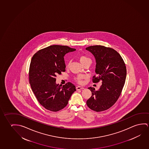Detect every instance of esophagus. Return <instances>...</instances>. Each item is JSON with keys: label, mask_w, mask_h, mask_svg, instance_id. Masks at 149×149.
I'll list each match as a JSON object with an SVG mask.
<instances>
[{"label": "esophagus", "mask_w": 149, "mask_h": 149, "mask_svg": "<svg viewBox=\"0 0 149 149\" xmlns=\"http://www.w3.org/2000/svg\"><path fill=\"white\" fill-rule=\"evenodd\" d=\"M85 88L83 87H81V86H77L76 87V90H81V89H84Z\"/></svg>", "instance_id": "34e87169"}]
</instances>
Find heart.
<instances>
[{
  "label": "heart",
  "instance_id": "b5f03b06",
  "mask_svg": "<svg viewBox=\"0 0 149 149\" xmlns=\"http://www.w3.org/2000/svg\"><path fill=\"white\" fill-rule=\"evenodd\" d=\"M79 60L81 63L82 64H85L87 62H89L90 63H91L92 60L89 57H87L85 55H82L80 56L79 57ZM70 64V61H69L67 64H66V66L68 67ZM84 78V76L83 75H78L75 77V80L78 83H81L82 81V79L83 78Z\"/></svg>",
  "mask_w": 149,
  "mask_h": 149
}]
</instances>
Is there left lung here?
I'll return each mask as SVG.
<instances>
[{
	"mask_svg": "<svg viewBox=\"0 0 149 149\" xmlns=\"http://www.w3.org/2000/svg\"><path fill=\"white\" fill-rule=\"evenodd\" d=\"M94 55L96 60L95 73L93 83L101 81L98 90L89 87L92 95L87 101L89 108L96 112L107 110L119 99L126 76L125 64L116 50L102 45L90 46L86 48Z\"/></svg>",
	"mask_w": 149,
	"mask_h": 149,
	"instance_id": "8db88e82",
	"label": "left lung"
}]
</instances>
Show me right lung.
Here are the masks:
<instances>
[{
  "label": "right lung",
  "instance_id": "1",
  "mask_svg": "<svg viewBox=\"0 0 149 149\" xmlns=\"http://www.w3.org/2000/svg\"><path fill=\"white\" fill-rule=\"evenodd\" d=\"M76 50L68 46L54 45L38 51L32 57L29 71V80L38 101L46 109L58 111L65 107L72 94L76 91L74 85L56 83V77L65 71L64 56Z\"/></svg>",
  "mask_w": 149,
  "mask_h": 149
}]
</instances>
